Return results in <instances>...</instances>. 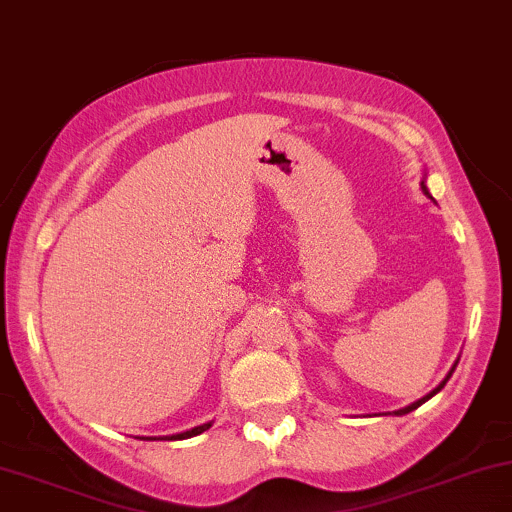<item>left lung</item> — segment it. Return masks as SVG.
I'll list each match as a JSON object with an SVG mask.
<instances>
[{
	"label": "left lung",
	"mask_w": 512,
	"mask_h": 512,
	"mask_svg": "<svg viewBox=\"0 0 512 512\" xmlns=\"http://www.w3.org/2000/svg\"><path fill=\"white\" fill-rule=\"evenodd\" d=\"M421 189H424V194H426V196H428V199H433V196H431V194H428V189H426V185H424V182H421ZM454 367H456V363H454V365H452V370H449V374H447V377H445V379H442V381H440V384H438V386H435V388H433V391H431V393H426V395H424V398H419V400H417V403H412V405H407V407H403V410H398V412H395V414H407V412H412V410H417V407H419V405H424V403H426V400H431V398H433V395H435V393H438V391H442V388H445V384H447V381H449V377H452V372H454Z\"/></svg>",
	"instance_id": "8db88e82"
}]
</instances>
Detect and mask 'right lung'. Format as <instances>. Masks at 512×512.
<instances>
[{
    "instance_id": "obj_1",
    "label": "right lung",
    "mask_w": 512,
    "mask_h": 512,
    "mask_svg": "<svg viewBox=\"0 0 512 512\" xmlns=\"http://www.w3.org/2000/svg\"><path fill=\"white\" fill-rule=\"evenodd\" d=\"M210 426H213V421H210V424H201V426H196V428H192V431L177 433V435H168L166 440H187V438H194V435H199V433H203V431H208ZM142 440H156V438H142Z\"/></svg>"
}]
</instances>
